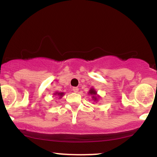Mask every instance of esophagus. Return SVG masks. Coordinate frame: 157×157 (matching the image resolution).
Masks as SVG:
<instances>
[{
  "label": "esophagus",
  "mask_w": 157,
  "mask_h": 157,
  "mask_svg": "<svg viewBox=\"0 0 157 157\" xmlns=\"http://www.w3.org/2000/svg\"><path fill=\"white\" fill-rule=\"evenodd\" d=\"M78 90H79V89L77 87H73L72 88V91H74V92H75V93L78 92Z\"/></svg>",
  "instance_id": "1"
}]
</instances>
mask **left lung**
Here are the masks:
<instances>
[{"mask_svg": "<svg viewBox=\"0 0 157 157\" xmlns=\"http://www.w3.org/2000/svg\"><path fill=\"white\" fill-rule=\"evenodd\" d=\"M89 94H91V95H96V94H97V92H96V91H95L93 89H91L89 91ZM94 100H97L96 97H94V96H93V98H94Z\"/></svg>", "mask_w": 157, "mask_h": 157, "instance_id": "left-lung-1", "label": "left lung"}]
</instances>
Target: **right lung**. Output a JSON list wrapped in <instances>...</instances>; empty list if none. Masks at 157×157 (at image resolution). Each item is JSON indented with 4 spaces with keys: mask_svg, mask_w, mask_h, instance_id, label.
<instances>
[{
    "mask_svg": "<svg viewBox=\"0 0 157 157\" xmlns=\"http://www.w3.org/2000/svg\"><path fill=\"white\" fill-rule=\"evenodd\" d=\"M56 95H57V96H60V97H61V96H63V93H56L55 94Z\"/></svg>",
    "mask_w": 157,
    "mask_h": 157,
    "instance_id": "1",
    "label": "right lung"
}]
</instances>
